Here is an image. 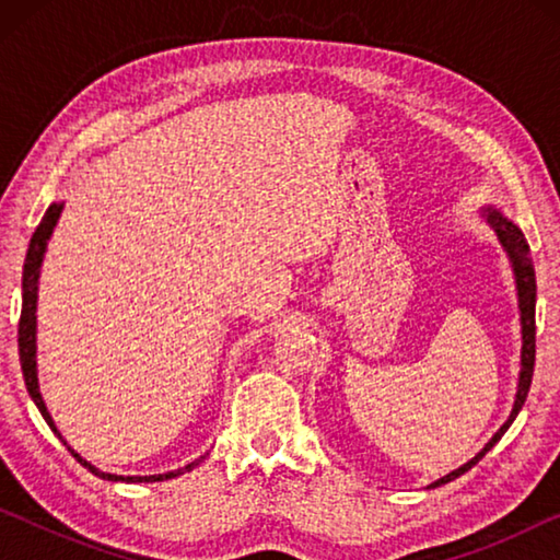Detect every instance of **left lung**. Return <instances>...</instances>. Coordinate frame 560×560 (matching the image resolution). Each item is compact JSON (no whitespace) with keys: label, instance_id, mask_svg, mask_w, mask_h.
<instances>
[{"label":"left lung","instance_id":"obj_1","mask_svg":"<svg viewBox=\"0 0 560 560\" xmlns=\"http://www.w3.org/2000/svg\"><path fill=\"white\" fill-rule=\"evenodd\" d=\"M487 212V222L491 224V230L497 232L501 246L509 254L511 267H514V277H516V291H518V311H521V373H518V387H516V400H514V410H511L509 420L501 424V430L487 442V447L481 450L477 457L469 459L467 464H462L459 469L450 471L447 477H442L430 485V489L447 485V481L462 477L464 471L471 469L485 454L494 447V444L501 440V434L509 430V424L514 422V417L518 415L521 407H524V400L528 395L530 387V377H534V360H536V273H534V261H530V249L524 232L518 230L514 222H509L504 214L494 207H485Z\"/></svg>","mask_w":560,"mask_h":560}]
</instances>
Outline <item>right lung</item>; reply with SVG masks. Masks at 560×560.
Masks as SVG:
<instances>
[{
	"instance_id": "add662e5",
	"label": "right lung",
	"mask_w": 560,
	"mask_h": 560,
	"mask_svg": "<svg viewBox=\"0 0 560 560\" xmlns=\"http://www.w3.org/2000/svg\"><path fill=\"white\" fill-rule=\"evenodd\" d=\"M63 210V202H54L49 210H46L44 220L36 226V232L30 242V252H26V261H24V273H22V318H19V363H22V373H24V383H26V390H30L32 400L39 407L42 417L46 420V424L54 430V434H59L56 430V424L51 420L49 410H46L44 405V397L39 393V377H36V291H39V271H42V261H44V252H46V244L51 240V232L56 222H59ZM59 440L66 444V440L59 434ZM69 447V444H66ZM69 452L73 454L79 464H83L91 474H96L101 479H108V481H130V485H138V481H165V479H173L177 474H185L189 469H195L197 464H200L205 457L189 462L187 467L183 469H175V471H167V474H150V477H118V474H108V471H101L93 467L91 462H86L81 457L79 452H73L69 447Z\"/></svg>"
}]
</instances>
